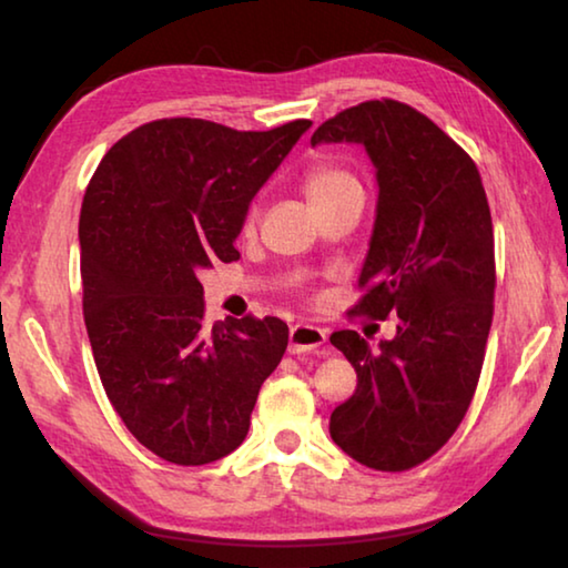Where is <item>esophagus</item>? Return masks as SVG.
Here are the masks:
<instances>
[{
    "mask_svg": "<svg viewBox=\"0 0 568 568\" xmlns=\"http://www.w3.org/2000/svg\"><path fill=\"white\" fill-rule=\"evenodd\" d=\"M325 331L315 328V325H303L297 323L291 328V338H287V351H291L293 355L297 353H318L323 355L325 353Z\"/></svg>",
    "mask_w": 568,
    "mask_h": 568,
    "instance_id": "obj_1",
    "label": "esophagus"
}]
</instances>
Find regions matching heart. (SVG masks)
I'll use <instances>...</instances> for the list:
<instances>
[{
    "mask_svg": "<svg viewBox=\"0 0 568 568\" xmlns=\"http://www.w3.org/2000/svg\"><path fill=\"white\" fill-rule=\"evenodd\" d=\"M303 185H305V195H307V200H311L315 210L325 207V205H333V203H338V200L353 197V195L363 197L361 182L355 180L348 170L335 168V165H315V168H311L305 172ZM253 220H255V210H250L247 220H245V227L253 225Z\"/></svg>",
    "mask_w": 568,
    "mask_h": 568,
    "instance_id": "1",
    "label": "heart"
}]
</instances>
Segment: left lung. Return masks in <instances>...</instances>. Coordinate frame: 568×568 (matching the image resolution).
Here are the masks:
<instances>
[{
  "mask_svg": "<svg viewBox=\"0 0 568 568\" xmlns=\"http://www.w3.org/2000/svg\"><path fill=\"white\" fill-rule=\"evenodd\" d=\"M321 142L363 145L378 180L365 293L351 313L398 315L378 351L355 331L331 335L358 373L331 438L363 466L408 470L456 434L478 386L494 321L491 210L474 160L403 102L343 110L313 132Z\"/></svg>",
  "mask_w": 568,
  "mask_h": 568,
  "instance_id": "8db88e82",
  "label": "left lung"
}]
</instances>
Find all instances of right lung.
I'll return each mask as SVG.
<instances>
[{
  "instance_id": "add662e5",
  "label": "right lung",
  "mask_w": 568,
  "mask_h": 568,
  "mask_svg": "<svg viewBox=\"0 0 568 568\" xmlns=\"http://www.w3.org/2000/svg\"><path fill=\"white\" fill-rule=\"evenodd\" d=\"M311 124L148 122L114 142L84 192L80 273L94 365L130 434L170 464L233 454L287 348L281 318L207 328L197 275L237 261L250 203Z\"/></svg>"
}]
</instances>
